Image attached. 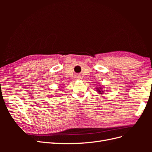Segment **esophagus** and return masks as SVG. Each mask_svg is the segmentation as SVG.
Segmentation results:
<instances>
[{
  "label": "esophagus",
  "mask_w": 152,
  "mask_h": 152,
  "mask_svg": "<svg viewBox=\"0 0 152 152\" xmlns=\"http://www.w3.org/2000/svg\"><path fill=\"white\" fill-rule=\"evenodd\" d=\"M76 78L77 79H80V76L79 75H77V76H76Z\"/></svg>",
  "instance_id": "esophagus-1"
}]
</instances>
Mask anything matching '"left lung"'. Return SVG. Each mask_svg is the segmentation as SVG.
Segmentation results:
<instances>
[{
  "instance_id": "obj_1",
  "label": "left lung",
  "mask_w": 152,
  "mask_h": 152,
  "mask_svg": "<svg viewBox=\"0 0 152 152\" xmlns=\"http://www.w3.org/2000/svg\"><path fill=\"white\" fill-rule=\"evenodd\" d=\"M102 91V88H99L98 89V93H99V94H102V93H103V91Z\"/></svg>"
}]
</instances>
